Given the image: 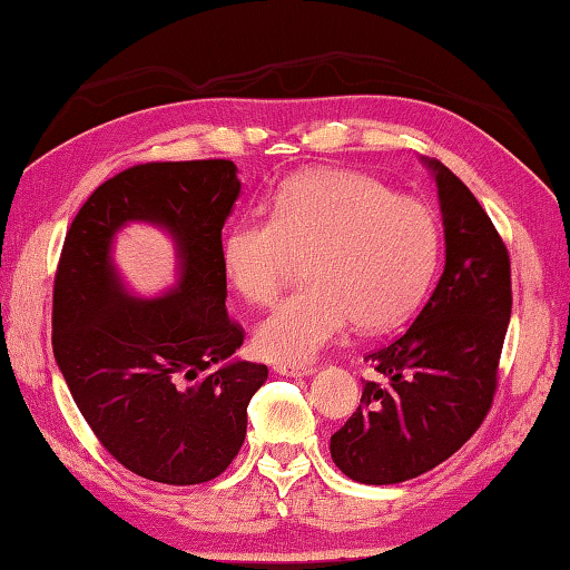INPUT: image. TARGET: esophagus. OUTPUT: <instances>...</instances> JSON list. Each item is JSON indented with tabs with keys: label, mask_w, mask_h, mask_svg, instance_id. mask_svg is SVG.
<instances>
[{
	"label": "esophagus",
	"mask_w": 570,
	"mask_h": 570,
	"mask_svg": "<svg viewBox=\"0 0 570 570\" xmlns=\"http://www.w3.org/2000/svg\"><path fill=\"white\" fill-rule=\"evenodd\" d=\"M275 372L283 374V377H309L315 372L313 364H275Z\"/></svg>",
	"instance_id": "1"
}]
</instances>
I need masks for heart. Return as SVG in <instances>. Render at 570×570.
Wrapping results in <instances>:
<instances>
[{"mask_svg": "<svg viewBox=\"0 0 570 570\" xmlns=\"http://www.w3.org/2000/svg\"><path fill=\"white\" fill-rule=\"evenodd\" d=\"M223 233L220 263L230 287L267 305L295 257L307 285L273 307L255 330L263 357L309 362L352 322L384 330L410 317L434 281L442 233L426 203L396 196L354 170H317L289 180Z\"/></svg>", "mask_w": 570, "mask_h": 570, "instance_id": "1", "label": "heart"}]
</instances>
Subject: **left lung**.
I'll return each instance as SVG.
<instances>
[{"instance_id":"obj_1","label":"left lung","mask_w":570,"mask_h":570,"mask_svg":"<svg viewBox=\"0 0 570 570\" xmlns=\"http://www.w3.org/2000/svg\"><path fill=\"white\" fill-rule=\"evenodd\" d=\"M432 168L444 218L446 263L410 330L367 354L382 382L364 384L330 439L342 474L400 484L434 469L476 432L497 394L511 320V261L487 210L439 160Z\"/></svg>"}]
</instances>
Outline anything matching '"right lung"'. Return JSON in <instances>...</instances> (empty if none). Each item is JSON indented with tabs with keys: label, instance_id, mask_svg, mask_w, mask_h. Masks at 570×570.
<instances>
[{
	"label": "right lung",
	"instance_id": "1",
	"mask_svg": "<svg viewBox=\"0 0 570 570\" xmlns=\"http://www.w3.org/2000/svg\"><path fill=\"white\" fill-rule=\"evenodd\" d=\"M235 174L225 158L121 170L77 213L53 275L51 347L73 402L118 464L158 484L220 476L267 380L265 364L228 360L245 340L220 263ZM131 219L175 235L181 281L164 298H134L115 273L112 235Z\"/></svg>",
	"mask_w": 570,
	"mask_h": 570
}]
</instances>
